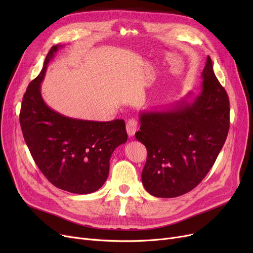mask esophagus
Listing matches in <instances>:
<instances>
[{
  "label": "esophagus",
  "mask_w": 253,
  "mask_h": 253,
  "mask_svg": "<svg viewBox=\"0 0 253 253\" xmlns=\"http://www.w3.org/2000/svg\"><path fill=\"white\" fill-rule=\"evenodd\" d=\"M126 130H127V133L129 135V137H132L137 130V121L135 119H130L129 121L126 124Z\"/></svg>",
  "instance_id": "34e87169"
}]
</instances>
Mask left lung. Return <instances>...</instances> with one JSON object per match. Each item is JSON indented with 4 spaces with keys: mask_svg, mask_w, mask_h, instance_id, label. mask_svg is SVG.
<instances>
[{
    "mask_svg": "<svg viewBox=\"0 0 253 253\" xmlns=\"http://www.w3.org/2000/svg\"><path fill=\"white\" fill-rule=\"evenodd\" d=\"M201 92L162 111L141 112L135 133L148 151L142 169L144 189L158 198L192 191L213 166L230 128V102L208 56Z\"/></svg>",
    "mask_w": 253,
    "mask_h": 253,
    "instance_id": "1",
    "label": "left lung"
}]
</instances>
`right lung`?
<instances>
[{"instance_id":"1","label":"right lung","mask_w":253,"mask_h":253,"mask_svg":"<svg viewBox=\"0 0 253 253\" xmlns=\"http://www.w3.org/2000/svg\"><path fill=\"white\" fill-rule=\"evenodd\" d=\"M62 46H53L43 69L26 89L19 115L22 134L39 169L56 188L85 195L102 187L110 159L127 141L124 120L87 121L65 117L43 100L41 83L47 65Z\"/></svg>"}]
</instances>
